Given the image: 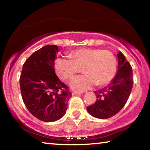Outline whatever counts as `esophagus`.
<instances>
[{
	"instance_id": "1",
	"label": "esophagus",
	"mask_w": 150,
	"mask_h": 150,
	"mask_svg": "<svg viewBox=\"0 0 150 150\" xmlns=\"http://www.w3.org/2000/svg\"><path fill=\"white\" fill-rule=\"evenodd\" d=\"M83 92L82 91H73L72 94L73 95H79V94H82Z\"/></svg>"
}]
</instances>
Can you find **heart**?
<instances>
[{
  "instance_id": "b5f03b06",
  "label": "heart",
  "mask_w": 150,
  "mask_h": 150,
  "mask_svg": "<svg viewBox=\"0 0 150 150\" xmlns=\"http://www.w3.org/2000/svg\"><path fill=\"white\" fill-rule=\"evenodd\" d=\"M71 59L59 57L55 60L57 75L66 81L71 79L81 68L85 74L77 76L70 82L71 87L86 90L95 85L110 83L117 71V60L110 51L98 48H81L70 54Z\"/></svg>"
}]
</instances>
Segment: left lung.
<instances>
[{
  "instance_id": "left-lung-1",
  "label": "left lung",
  "mask_w": 150,
  "mask_h": 150,
  "mask_svg": "<svg viewBox=\"0 0 150 150\" xmlns=\"http://www.w3.org/2000/svg\"><path fill=\"white\" fill-rule=\"evenodd\" d=\"M117 55L118 73L108 86L95 91L96 101L87 108L95 118L106 119L116 115L126 105L132 89V68L122 53L119 52Z\"/></svg>"
}]
</instances>
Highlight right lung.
<instances>
[{"mask_svg":"<svg viewBox=\"0 0 150 150\" xmlns=\"http://www.w3.org/2000/svg\"><path fill=\"white\" fill-rule=\"evenodd\" d=\"M55 45H47L35 51L24 62L20 77L22 97L32 115L44 122L62 118L71 96L69 87L55 73L58 51Z\"/></svg>","mask_w":150,"mask_h":150,"instance_id":"right-lung-1","label":"right lung"}]
</instances>
